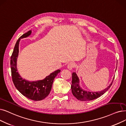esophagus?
<instances>
[{
    "mask_svg": "<svg viewBox=\"0 0 126 126\" xmlns=\"http://www.w3.org/2000/svg\"><path fill=\"white\" fill-rule=\"evenodd\" d=\"M75 66V63L73 62H71L68 63L67 66V68L70 70H71L73 68H74Z\"/></svg>",
    "mask_w": 126,
    "mask_h": 126,
    "instance_id": "1",
    "label": "esophagus"
}]
</instances>
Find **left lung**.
I'll return each mask as SVG.
<instances>
[{"mask_svg":"<svg viewBox=\"0 0 126 126\" xmlns=\"http://www.w3.org/2000/svg\"><path fill=\"white\" fill-rule=\"evenodd\" d=\"M115 70H116V69ZM72 79V84L71 86V88L73 95L78 100H80V101H86L97 99L98 97L101 96L102 94H103L110 88V87L111 86L114 77L113 78L112 82L110 83V84L106 88H105L104 90H101L100 92H97L86 91V90H85L82 89V88L79 86V78L75 72H73Z\"/></svg>","mask_w":126,"mask_h":126,"instance_id":"8db88e82","label":"left lung"}]
</instances>
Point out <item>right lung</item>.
Here are the masks:
<instances>
[{
	"label": "right lung",
	"instance_id": "add662e5",
	"mask_svg": "<svg viewBox=\"0 0 126 126\" xmlns=\"http://www.w3.org/2000/svg\"><path fill=\"white\" fill-rule=\"evenodd\" d=\"M32 34V31L24 33L17 41L11 57V69L12 80L16 89L25 97L33 100L40 101L46 98L51 92L55 78L60 70L58 69L46 78L36 81H29L23 79L17 72V59L19 52V43L21 39L27 38Z\"/></svg>",
	"mask_w": 126,
	"mask_h": 126
}]
</instances>
